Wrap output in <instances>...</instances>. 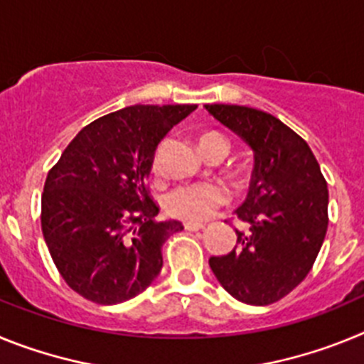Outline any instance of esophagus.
Here are the masks:
<instances>
[{"instance_id":"obj_1","label":"esophagus","mask_w":364,"mask_h":364,"mask_svg":"<svg viewBox=\"0 0 364 364\" xmlns=\"http://www.w3.org/2000/svg\"><path fill=\"white\" fill-rule=\"evenodd\" d=\"M184 228L188 231H198L204 228V224H200V222H184Z\"/></svg>"}]
</instances>
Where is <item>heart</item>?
Listing matches in <instances>:
<instances>
[{
  "label": "heart",
  "mask_w": 364,
  "mask_h": 364,
  "mask_svg": "<svg viewBox=\"0 0 364 364\" xmlns=\"http://www.w3.org/2000/svg\"><path fill=\"white\" fill-rule=\"evenodd\" d=\"M213 149L228 153L226 138L218 133H205L200 138V153L208 154ZM153 171L159 173V164H153ZM226 191L213 182H197L184 184L173 189L166 198V208L169 215L188 222H200L210 218L215 211L226 202Z\"/></svg>",
  "instance_id": "heart-1"
}]
</instances>
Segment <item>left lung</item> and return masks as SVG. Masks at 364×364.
Wrapping results in <instances>:
<instances>
[{"label": "left lung", "mask_w": 364, "mask_h": 364, "mask_svg": "<svg viewBox=\"0 0 364 364\" xmlns=\"http://www.w3.org/2000/svg\"><path fill=\"white\" fill-rule=\"evenodd\" d=\"M255 151L247 198L237 218V244L210 266L237 301L266 306L310 273L328 230V186L308 146L275 117L244 105H205Z\"/></svg>", "instance_id": "8db88e82"}]
</instances>
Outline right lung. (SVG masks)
Wrapping results in <instances>:
<instances>
[{"instance_id": "1", "label": "right lung", "mask_w": 364, "mask_h": 364, "mask_svg": "<svg viewBox=\"0 0 364 364\" xmlns=\"http://www.w3.org/2000/svg\"><path fill=\"white\" fill-rule=\"evenodd\" d=\"M197 105H131L85 125L50 167L41 231L63 281L98 304L142 294L162 269V246L184 230L159 222L147 188L154 151Z\"/></svg>"}]
</instances>
